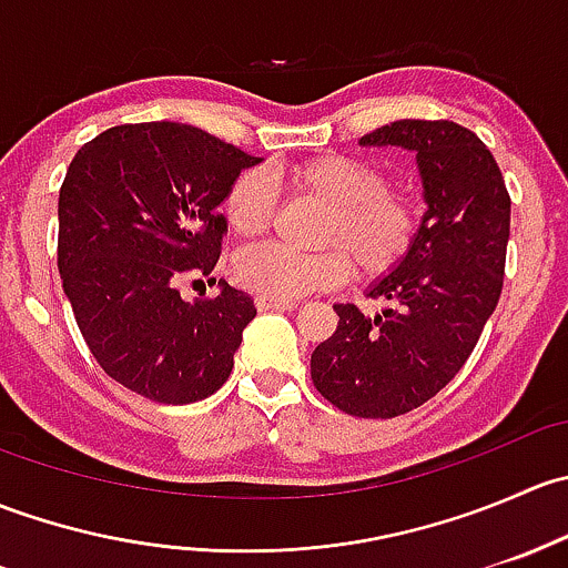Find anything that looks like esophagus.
Returning a JSON list of instances; mask_svg holds the SVG:
<instances>
[{"label": "esophagus", "instance_id": "obj_1", "mask_svg": "<svg viewBox=\"0 0 568 568\" xmlns=\"http://www.w3.org/2000/svg\"><path fill=\"white\" fill-rule=\"evenodd\" d=\"M255 307L257 311H294L296 302L272 300V296H255Z\"/></svg>", "mask_w": 568, "mask_h": 568}]
</instances>
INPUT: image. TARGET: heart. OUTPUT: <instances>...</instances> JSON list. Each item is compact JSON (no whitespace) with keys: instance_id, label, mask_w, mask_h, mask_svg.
I'll use <instances>...</instances> for the list:
<instances>
[{"instance_id":"b5f03b06","label":"heart","mask_w":568,"mask_h":568,"mask_svg":"<svg viewBox=\"0 0 568 568\" xmlns=\"http://www.w3.org/2000/svg\"><path fill=\"white\" fill-rule=\"evenodd\" d=\"M291 186L326 205L318 222L321 252L305 255L277 244H255L233 261V274L244 288L272 300H300L326 291L348 277L346 254L365 277L393 272L417 236V209L404 194L387 189L379 168L363 159L313 156L291 164ZM274 183L266 170H244L227 186L222 214L239 236H255L272 222Z\"/></svg>"}]
</instances>
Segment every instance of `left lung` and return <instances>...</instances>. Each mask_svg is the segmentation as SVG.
Here are the masks:
<instances>
[{"instance_id": "8db88e82", "label": "left lung", "mask_w": 568, "mask_h": 568, "mask_svg": "<svg viewBox=\"0 0 568 568\" xmlns=\"http://www.w3.org/2000/svg\"><path fill=\"white\" fill-rule=\"evenodd\" d=\"M359 145L415 153L426 211L404 261L368 285L390 307L335 305L311 376L346 415L385 420L434 398L473 354L503 291L511 197L489 148L450 120H395Z\"/></svg>"}]
</instances>
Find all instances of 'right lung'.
Here are the masks:
<instances>
[{
	"mask_svg": "<svg viewBox=\"0 0 568 568\" xmlns=\"http://www.w3.org/2000/svg\"><path fill=\"white\" fill-rule=\"evenodd\" d=\"M257 162L170 120L114 125L73 156L57 205L62 291L93 357L129 390L192 404L231 376L252 296L220 280L214 300L183 302L178 283L216 266L227 233L216 209Z\"/></svg>",
	"mask_w": 568,
	"mask_h": 568,
	"instance_id": "add662e5",
	"label": "right lung"
}]
</instances>
